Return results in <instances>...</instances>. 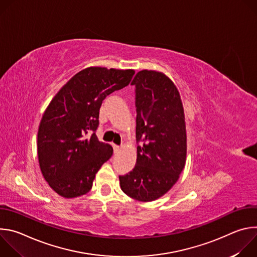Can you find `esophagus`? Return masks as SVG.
Returning a JSON list of instances; mask_svg holds the SVG:
<instances>
[{
    "label": "esophagus",
    "instance_id": "1",
    "mask_svg": "<svg viewBox=\"0 0 257 257\" xmlns=\"http://www.w3.org/2000/svg\"><path fill=\"white\" fill-rule=\"evenodd\" d=\"M113 149H114V153L115 154H117V153H119L120 152V146H118V145H116V144H113Z\"/></svg>",
    "mask_w": 257,
    "mask_h": 257
}]
</instances>
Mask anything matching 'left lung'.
Returning a JSON list of instances; mask_svg holds the SVG:
<instances>
[{
    "label": "left lung",
    "instance_id": "1",
    "mask_svg": "<svg viewBox=\"0 0 257 257\" xmlns=\"http://www.w3.org/2000/svg\"><path fill=\"white\" fill-rule=\"evenodd\" d=\"M135 85L137 160L120 176L122 191L142 202L165 195L178 181L187 155L186 123L180 93L162 72L141 70Z\"/></svg>",
    "mask_w": 257,
    "mask_h": 257
}]
</instances>
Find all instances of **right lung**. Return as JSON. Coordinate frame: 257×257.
<instances>
[{"label":"right lung","instance_id":"obj_1","mask_svg":"<svg viewBox=\"0 0 257 257\" xmlns=\"http://www.w3.org/2000/svg\"><path fill=\"white\" fill-rule=\"evenodd\" d=\"M135 71L88 67L73 76L54 96L38 132L42 174L51 188L64 198L86 194L95 174L112 157V146L98 141L102 100L127 86ZM92 132L90 138L86 134Z\"/></svg>","mask_w":257,"mask_h":257}]
</instances>
